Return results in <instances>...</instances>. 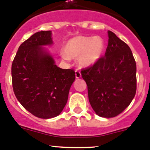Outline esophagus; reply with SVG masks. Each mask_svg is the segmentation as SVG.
Here are the masks:
<instances>
[{
	"mask_svg": "<svg viewBox=\"0 0 150 150\" xmlns=\"http://www.w3.org/2000/svg\"><path fill=\"white\" fill-rule=\"evenodd\" d=\"M75 78H81V73L78 69H76V70H75Z\"/></svg>",
	"mask_w": 150,
	"mask_h": 150,
	"instance_id": "obj_1",
	"label": "esophagus"
}]
</instances>
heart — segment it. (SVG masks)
Listing matches in <instances>:
<instances>
[{"label": "heart", "mask_w": 150, "mask_h": 150, "mask_svg": "<svg viewBox=\"0 0 150 150\" xmlns=\"http://www.w3.org/2000/svg\"><path fill=\"white\" fill-rule=\"evenodd\" d=\"M104 43L98 36H78L70 39L61 54L65 60L78 57V64L88 67L96 64L104 54Z\"/></svg>", "instance_id": "obj_1"}]
</instances>
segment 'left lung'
<instances>
[{
  "instance_id": "left-lung-1",
  "label": "left lung",
  "mask_w": 150,
  "mask_h": 150,
  "mask_svg": "<svg viewBox=\"0 0 150 150\" xmlns=\"http://www.w3.org/2000/svg\"><path fill=\"white\" fill-rule=\"evenodd\" d=\"M104 57L81 69L89 102L102 117L118 115L131 104L137 91V64L129 46L108 30Z\"/></svg>"
}]
</instances>
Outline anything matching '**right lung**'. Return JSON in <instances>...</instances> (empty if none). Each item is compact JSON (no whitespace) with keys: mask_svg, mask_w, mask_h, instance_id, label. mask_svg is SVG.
<instances>
[{"mask_svg":"<svg viewBox=\"0 0 150 150\" xmlns=\"http://www.w3.org/2000/svg\"><path fill=\"white\" fill-rule=\"evenodd\" d=\"M51 31L33 34L20 45L11 66L16 99L35 117H57L65 107L75 79L73 69H61L42 46L52 44Z\"/></svg>","mask_w":150,"mask_h":150,"instance_id":"1","label":"right lung"}]
</instances>
